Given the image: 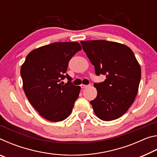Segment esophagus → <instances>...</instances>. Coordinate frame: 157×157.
<instances>
[{"mask_svg":"<svg viewBox=\"0 0 157 157\" xmlns=\"http://www.w3.org/2000/svg\"><path fill=\"white\" fill-rule=\"evenodd\" d=\"M88 86H89V85H85V84H81L80 85V86H81L82 89L86 88V87H88Z\"/></svg>","mask_w":157,"mask_h":157,"instance_id":"esophagus-1","label":"esophagus"}]
</instances>
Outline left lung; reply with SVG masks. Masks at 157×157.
<instances>
[{
    "mask_svg": "<svg viewBox=\"0 0 157 157\" xmlns=\"http://www.w3.org/2000/svg\"><path fill=\"white\" fill-rule=\"evenodd\" d=\"M94 66L95 75H106L94 83L97 97L90 102L98 118L110 121L120 118L137 95L141 70L132 50L125 45L105 40L80 41Z\"/></svg>",
    "mask_w": 157,
    "mask_h": 157,
    "instance_id": "8db88e82",
    "label": "left lung"
}]
</instances>
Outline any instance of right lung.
<instances>
[{
  "mask_svg": "<svg viewBox=\"0 0 157 157\" xmlns=\"http://www.w3.org/2000/svg\"><path fill=\"white\" fill-rule=\"evenodd\" d=\"M82 50L78 42H57L33 50L21 66L26 97L46 120L59 122L72 112L81 87L72 84L66 74L68 62ZM69 81L63 84V79Z\"/></svg>",
  "mask_w": 157,
  "mask_h": 157,
  "instance_id": "right-lung-1",
  "label": "right lung"
}]
</instances>
